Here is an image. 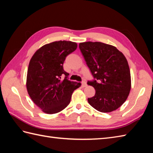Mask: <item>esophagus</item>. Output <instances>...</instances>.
Returning <instances> with one entry per match:
<instances>
[{
    "mask_svg": "<svg viewBox=\"0 0 153 153\" xmlns=\"http://www.w3.org/2000/svg\"><path fill=\"white\" fill-rule=\"evenodd\" d=\"M87 85V83H86L85 81H83V82H82V87H85Z\"/></svg>",
    "mask_w": 153,
    "mask_h": 153,
    "instance_id": "34e87169",
    "label": "esophagus"
}]
</instances>
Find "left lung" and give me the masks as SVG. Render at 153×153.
I'll use <instances>...</instances> for the list:
<instances>
[{
	"label": "left lung",
	"mask_w": 153,
	"mask_h": 153,
	"mask_svg": "<svg viewBox=\"0 0 153 153\" xmlns=\"http://www.w3.org/2000/svg\"><path fill=\"white\" fill-rule=\"evenodd\" d=\"M87 66L94 77L87 84L95 89L88 102L101 112H110L124 102L131 89V75L124 55L112 45L100 42L79 45Z\"/></svg>",
	"instance_id": "obj_1"
}]
</instances>
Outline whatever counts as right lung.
Wrapping results in <instances>:
<instances>
[{
  "instance_id": "add662e5",
  "label": "right lung",
  "mask_w": 153,
  "mask_h": 153,
  "mask_svg": "<svg viewBox=\"0 0 153 153\" xmlns=\"http://www.w3.org/2000/svg\"><path fill=\"white\" fill-rule=\"evenodd\" d=\"M71 41H59L45 45L31 58L27 74L26 87L31 100L43 112L52 114L69 105L74 90L80 83L68 79L69 74L63 69L66 56L76 49ZM65 76L62 80L61 77Z\"/></svg>"
}]
</instances>
